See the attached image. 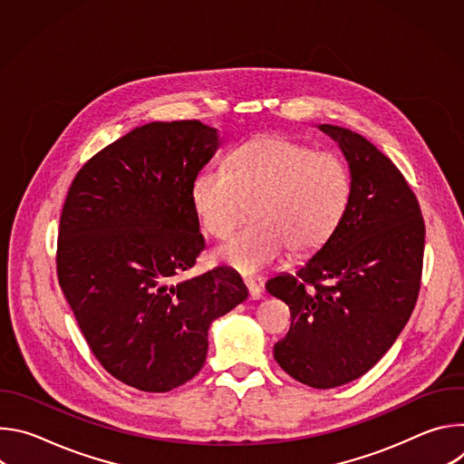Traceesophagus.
I'll use <instances>...</instances> for the list:
<instances>
[{"label":"esophagus","mask_w":464,"mask_h":464,"mask_svg":"<svg viewBox=\"0 0 464 464\" xmlns=\"http://www.w3.org/2000/svg\"><path fill=\"white\" fill-rule=\"evenodd\" d=\"M244 285L249 292V299H260L262 295V290H260V285H256L255 279H244Z\"/></svg>","instance_id":"esophagus-1"}]
</instances>
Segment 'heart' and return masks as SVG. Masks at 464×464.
<instances>
[{"mask_svg": "<svg viewBox=\"0 0 464 464\" xmlns=\"http://www.w3.org/2000/svg\"><path fill=\"white\" fill-rule=\"evenodd\" d=\"M353 190V172L342 156L260 136L233 149L227 170L209 165L198 172L190 198L202 227L220 240L251 217L215 258L235 272L258 274L286 249L306 256L323 247L343 222Z\"/></svg>", "mask_w": 464, "mask_h": 464, "instance_id": "heart-1", "label": "heart"}]
</instances>
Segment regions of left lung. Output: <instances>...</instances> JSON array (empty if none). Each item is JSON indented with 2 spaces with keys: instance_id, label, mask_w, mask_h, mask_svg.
<instances>
[{
  "instance_id": "1",
  "label": "left lung",
  "mask_w": 464,
  "mask_h": 464,
  "mask_svg": "<svg viewBox=\"0 0 464 464\" xmlns=\"http://www.w3.org/2000/svg\"><path fill=\"white\" fill-rule=\"evenodd\" d=\"M353 172L351 208L328 242L266 290L288 304L274 358L294 380L330 389L365 374L406 326L420 292L426 226L410 183L356 131L321 124Z\"/></svg>"
}]
</instances>
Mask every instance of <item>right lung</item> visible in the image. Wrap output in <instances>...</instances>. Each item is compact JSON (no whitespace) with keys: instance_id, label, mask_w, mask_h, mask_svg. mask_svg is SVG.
I'll use <instances>...</instances> for the list:
<instances>
[{"instance_id":"add662e5","label":"right lung","mask_w":464,"mask_h":464,"mask_svg":"<svg viewBox=\"0 0 464 464\" xmlns=\"http://www.w3.org/2000/svg\"><path fill=\"white\" fill-rule=\"evenodd\" d=\"M217 149L202 121L149 122L90 158L65 196L60 288L99 363L140 391L200 372L209 324L247 297L224 266L172 283L206 249L190 187Z\"/></svg>"}]
</instances>
